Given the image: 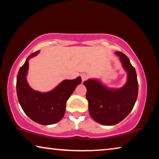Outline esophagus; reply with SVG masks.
Instances as JSON below:
<instances>
[{"label":"esophagus","mask_w":159,"mask_h":159,"mask_svg":"<svg viewBox=\"0 0 159 159\" xmlns=\"http://www.w3.org/2000/svg\"><path fill=\"white\" fill-rule=\"evenodd\" d=\"M88 76L87 74H82L81 75V79H82V81L83 82V81H85V80H88Z\"/></svg>","instance_id":"1"}]
</instances>
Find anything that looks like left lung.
Listing matches in <instances>:
<instances>
[{"label": "left lung", "instance_id": "1", "mask_svg": "<svg viewBox=\"0 0 159 159\" xmlns=\"http://www.w3.org/2000/svg\"><path fill=\"white\" fill-rule=\"evenodd\" d=\"M123 68L128 72V80L119 89H109L98 80L83 82L87 88L86 98L90 116L95 121L104 125L120 123L133 110L138 95L137 74L125 54L116 52Z\"/></svg>", "mask_w": 159, "mask_h": 159}]
</instances>
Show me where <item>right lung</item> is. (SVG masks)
Segmentation results:
<instances>
[{
	"label": "right lung",
	"mask_w": 159,
	"mask_h": 159,
	"mask_svg": "<svg viewBox=\"0 0 159 159\" xmlns=\"http://www.w3.org/2000/svg\"><path fill=\"white\" fill-rule=\"evenodd\" d=\"M39 52L31 54L19 70L16 84L17 98L23 111L31 120L41 125H52L63 118L67 99L82 80L80 76L74 80H64L48 93L34 90L29 85L26 76L29 60Z\"/></svg>",
	"instance_id": "right-lung-1"
}]
</instances>
